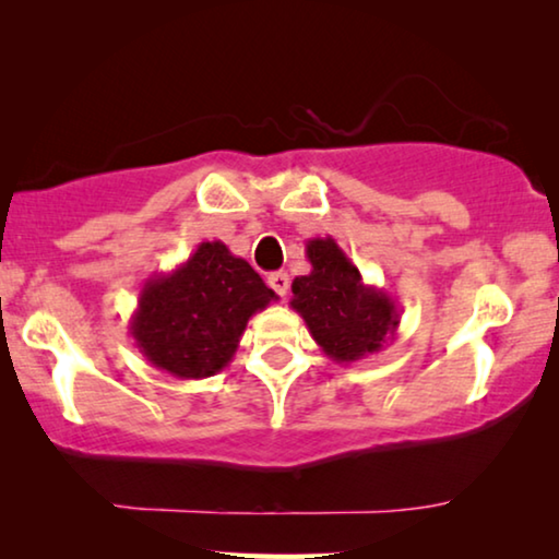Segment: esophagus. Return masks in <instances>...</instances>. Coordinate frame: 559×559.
Instances as JSON below:
<instances>
[{"mask_svg": "<svg viewBox=\"0 0 559 559\" xmlns=\"http://www.w3.org/2000/svg\"><path fill=\"white\" fill-rule=\"evenodd\" d=\"M266 285H270L280 297H287L289 293V274L287 272H274L266 277Z\"/></svg>", "mask_w": 559, "mask_h": 559, "instance_id": "obj_1", "label": "esophagus"}]
</instances>
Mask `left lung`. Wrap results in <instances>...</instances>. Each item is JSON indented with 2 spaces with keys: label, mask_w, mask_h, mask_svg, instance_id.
Instances as JSON below:
<instances>
[{
  "label": "left lung",
  "mask_w": 559,
  "mask_h": 559,
  "mask_svg": "<svg viewBox=\"0 0 559 559\" xmlns=\"http://www.w3.org/2000/svg\"><path fill=\"white\" fill-rule=\"evenodd\" d=\"M310 274L295 277L293 305L323 354L354 364L379 354L400 328V308L384 289L366 285L333 236L305 243Z\"/></svg>",
  "instance_id": "left-lung-1"
}]
</instances>
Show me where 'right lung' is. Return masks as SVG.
Listing matches in <instances>:
<instances>
[{
	"instance_id": "right-lung-1",
	"label": "right lung",
	"mask_w": 559,
	"mask_h": 559,
	"mask_svg": "<svg viewBox=\"0 0 559 559\" xmlns=\"http://www.w3.org/2000/svg\"><path fill=\"white\" fill-rule=\"evenodd\" d=\"M272 300L247 259L224 241H203L188 262L144 282L129 333L155 369L205 379L231 364L249 318Z\"/></svg>"
}]
</instances>
